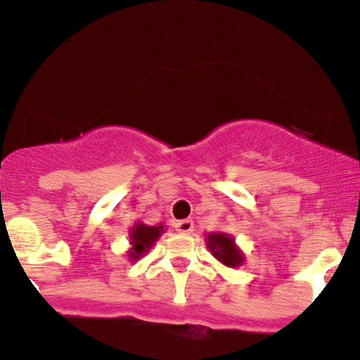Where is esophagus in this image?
I'll return each mask as SVG.
<instances>
[{
	"label": "esophagus",
	"instance_id": "1",
	"mask_svg": "<svg viewBox=\"0 0 360 360\" xmlns=\"http://www.w3.org/2000/svg\"><path fill=\"white\" fill-rule=\"evenodd\" d=\"M176 231H179V233H191V231H193V221L191 219L177 221Z\"/></svg>",
	"mask_w": 360,
	"mask_h": 360
}]
</instances>
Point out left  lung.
I'll return each mask as SVG.
<instances>
[{"mask_svg": "<svg viewBox=\"0 0 360 360\" xmlns=\"http://www.w3.org/2000/svg\"><path fill=\"white\" fill-rule=\"evenodd\" d=\"M205 244L210 254L224 266L237 268L244 264V252L235 244V238L231 235L223 233V231H210L205 235Z\"/></svg>", "mask_w": 360, "mask_h": 360, "instance_id": "left-lung-1", "label": "left lung"}]
</instances>
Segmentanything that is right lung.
<instances>
[{"label": "right lung", "instance_id": "add662e5", "mask_svg": "<svg viewBox=\"0 0 360 360\" xmlns=\"http://www.w3.org/2000/svg\"><path fill=\"white\" fill-rule=\"evenodd\" d=\"M165 231L163 224H157V226H148L143 221H137L136 224L130 230V249L127 250V257L129 261H137L144 256V254L150 252V249L153 248L155 242L162 237V233Z\"/></svg>", "mask_w": 360, "mask_h": 360}]
</instances>
